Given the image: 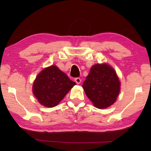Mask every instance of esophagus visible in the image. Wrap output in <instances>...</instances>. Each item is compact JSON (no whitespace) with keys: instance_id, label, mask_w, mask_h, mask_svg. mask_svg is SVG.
I'll use <instances>...</instances> for the list:
<instances>
[{"instance_id":"34e87169","label":"esophagus","mask_w":151,"mask_h":151,"mask_svg":"<svg viewBox=\"0 0 151 151\" xmlns=\"http://www.w3.org/2000/svg\"><path fill=\"white\" fill-rule=\"evenodd\" d=\"M75 82L77 84H80L81 82V79L79 78V77H77V78H75Z\"/></svg>"}]
</instances>
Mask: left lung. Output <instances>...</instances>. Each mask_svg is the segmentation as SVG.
Segmentation results:
<instances>
[{"mask_svg": "<svg viewBox=\"0 0 151 151\" xmlns=\"http://www.w3.org/2000/svg\"><path fill=\"white\" fill-rule=\"evenodd\" d=\"M119 77L108 64H96L83 84L86 96L98 109L108 108L116 101L121 91Z\"/></svg>", "mask_w": 151, "mask_h": 151, "instance_id": "left-lung-1", "label": "left lung"}]
</instances>
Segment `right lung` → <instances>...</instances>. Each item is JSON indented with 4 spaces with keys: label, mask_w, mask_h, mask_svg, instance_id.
<instances>
[{
    "label": "right lung",
    "mask_w": 151,
    "mask_h": 151,
    "mask_svg": "<svg viewBox=\"0 0 151 151\" xmlns=\"http://www.w3.org/2000/svg\"><path fill=\"white\" fill-rule=\"evenodd\" d=\"M75 85L57 66L52 65L37 75L32 92L40 104L52 108L57 106Z\"/></svg>",
    "instance_id": "1"
}]
</instances>
